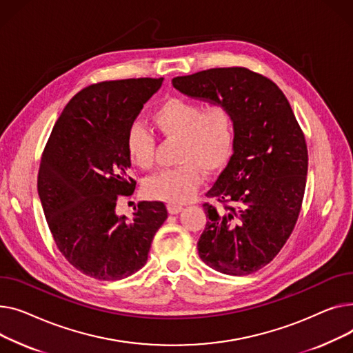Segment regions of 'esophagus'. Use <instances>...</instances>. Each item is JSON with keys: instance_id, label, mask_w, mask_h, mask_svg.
<instances>
[{"instance_id": "esophagus-1", "label": "esophagus", "mask_w": 353, "mask_h": 353, "mask_svg": "<svg viewBox=\"0 0 353 353\" xmlns=\"http://www.w3.org/2000/svg\"><path fill=\"white\" fill-rule=\"evenodd\" d=\"M168 212L170 214H172V215H175V214H179L181 211H183V206H181V205H175V203H170L168 206Z\"/></svg>"}]
</instances>
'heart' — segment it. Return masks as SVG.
<instances>
[{"mask_svg":"<svg viewBox=\"0 0 353 353\" xmlns=\"http://www.w3.org/2000/svg\"><path fill=\"white\" fill-rule=\"evenodd\" d=\"M158 131L167 138H179V167L162 171L145 182L143 191L151 199L185 203L195 195L202 171L214 174L231 158L235 142V118L225 103L203 108L201 102L171 97L162 101L152 115ZM134 165L148 171L155 165V138L134 123L125 139Z\"/></svg>","mask_w":353,"mask_h":353,"instance_id":"obj_1","label":"heart"}]
</instances>
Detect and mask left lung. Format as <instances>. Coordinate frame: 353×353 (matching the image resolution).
Listing matches in <instances>:
<instances>
[{
    "mask_svg": "<svg viewBox=\"0 0 353 353\" xmlns=\"http://www.w3.org/2000/svg\"><path fill=\"white\" fill-rule=\"evenodd\" d=\"M181 94L225 103L235 118L234 154L203 203L201 259L226 275H250L271 262L292 234L303 199L307 150L291 105L271 79L246 68L176 77Z\"/></svg>",
    "mask_w": 353,
    "mask_h": 353,
    "instance_id": "8db88e82",
    "label": "left lung"
}]
</instances>
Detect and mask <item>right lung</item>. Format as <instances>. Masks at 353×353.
I'll use <instances>...</instances> for the list:
<instances>
[{
	"mask_svg": "<svg viewBox=\"0 0 353 353\" xmlns=\"http://www.w3.org/2000/svg\"><path fill=\"white\" fill-rule=\"evenodd\" d=\"M163 78L105 81L79 91L59 115L41 158L38 195L61 254L78 271L118 281L147 263L168 218L165 205L141 201L132 218L117 214L131 195L127 134Z\"/></svg>",
	"mask_w": 353,
	"mask_h": 353,
	"instance_id": "1",
	"label": "right lung"
}]
</instances>
